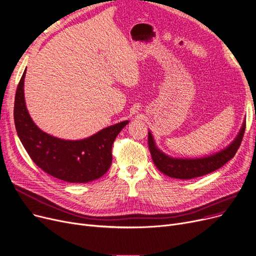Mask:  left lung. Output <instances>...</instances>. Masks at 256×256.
<instances>
[{
	"label": "left lung",
	"instance_id": "1",
	"mask_svg": "<svg viewBox=\"0 0 256 256\" xmlns=\"http://www.w3.org/2000/svg\"><path fill=\"white\" fill-rule=\"evenodd\" d=\"M245 127L246 120L244 118L242 127L236 136L226 148L212 155L198 158H178L165 154L157 146L153 134L150 130L148 133V144L153 162L162 174L174 178L189 180L208 174L228 162L236 155L240 144H241Z\"/></svg>",
	"mask_w": 256,
	"mask_h": 256
}]
</instances>
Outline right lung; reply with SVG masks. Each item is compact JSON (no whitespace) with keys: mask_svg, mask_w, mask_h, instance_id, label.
Instances as JSON below:
<instances>
[{"mask_svg":"<svg viewBox=\"0 0 256 256\" xmlns=\"http://www.w3.org/2000/svg\"><path fill=\"white\" fill-rule=\"evenodd\" d=\"M26 70L14 103V123L26 151L42 170L68 183H88L101 178L112 165V146L129 123L103 128L84 140H63L42 131L30 116L24 100Z\"/></svg>","mask_w":256,"mask_h":256,"instance_id":"right-lung-1","label":"right lung"}]
</instances>
